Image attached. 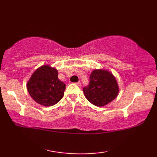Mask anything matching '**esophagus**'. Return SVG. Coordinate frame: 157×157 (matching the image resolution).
Segmentation results:
<instances>
[{"instance_id":"esophagus-1","label":"esophagus","mask_w":157,"mask_h":157,"mask_svg":"<svg viewBox=\"0 0 157 157\" xmlns=\"http://www.w3.org/2000/svg\"><path fill=\"white\" fill-rule=\"evenodd\" d=\"M75 84L77 85V86H80V84H81V83H80V82H76V83H75Z\"/></svg>"}]
</instances>
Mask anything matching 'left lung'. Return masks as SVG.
Instances as JSON below:
<instances>
[{"label": "left lung", "mask_w": 157, "mask_h": 157, "mask_svg": "<svg viewBox=\"0 0 157 157\" xmlns=\"http://www.w3.org/2000/svg\"><path fill=\"white\" fill-rule=\"evenodd\" d=\"M85 97L96 107L108 105L118 96L119 87L115 77L105 69H95L90 75L89 85L84 87Z\"/></svg>", "instance_id": "left-lung-1"}]
</instances>
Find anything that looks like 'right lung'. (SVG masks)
<instances>
[{
  "instance_id": "add662e5",
  "label": "right lung",
  "mask_w": 157,
  "mask_h": 157,
  "mask_svg": "<svg viewBox=\"0 0 157 157\" xmlns=\"http://www.w3.org/2000/svg\"><path fill=\"white\" fill-rule=\"evenodd\" d=\"M31 98L38 104L50 107L59 102L64 95L66 84L58 79V71L48 64L35 70L27 83Z\"/></svg>"
}]
</instances>
